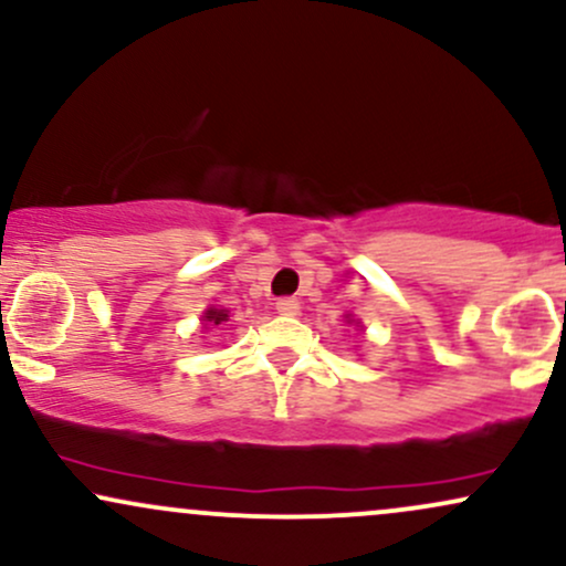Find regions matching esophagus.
<instances>
[{
  "label": "esophagus",
  "mask_w": 566,
  "mask_h": 566,
  "mask_svg": "<svg viewBox=\"0 0 566 566\" xmlns=\"http://www.w3.org/2000/svg\"><path fill=\"white\" fill-rule=\"evenodd\" d=\"M276 311H279V314H284V316H295L297 311H301V303H297L295 297H279Z\"/></svg>",
  "instance_id": "obj_1"
}]
</instances>
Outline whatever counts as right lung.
<instances>
[{
    "mask_svg": "<svg viewBox=\"0 0 566 566\" xmlns=\"http://www.w3.org/2000/svg\"><path fill=\"white\" fill-rule=\"evenodd\" d=\"M226 316H229V314H226V311L210 308V311H207V314H205V322H207V324H220V322H226Z\"/></svg>",
    "mask_w": 566,
    "mask_h": 566,
    "instance_id": "right-lung-1",
    "label": "right lung"
}]
</instances>
